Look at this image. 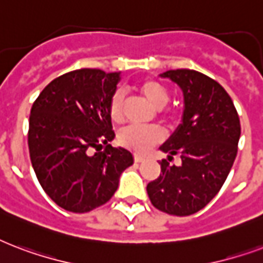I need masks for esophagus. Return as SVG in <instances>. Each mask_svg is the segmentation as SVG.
<instances>
[{
  "label": "esophagus",
  "instance_id": "34e87169",
  "mask_svg": "<svg viewBox=\"0 0 263 263\" xmlns=\"http://www.w3.org/2000/svg\"><path fill=\"white\" fill-rule=\"evenodd\" d=\"M134 160H136L137 163H140V162L144 160V156H141V155H134Z\"/></svg>",
  "mask_w": 263,
  "mask_h": 263
}]
</instances>
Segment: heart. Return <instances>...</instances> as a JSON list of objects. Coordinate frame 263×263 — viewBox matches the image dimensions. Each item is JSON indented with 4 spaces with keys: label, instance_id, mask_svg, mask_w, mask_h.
Returning <instances> with one entry per match:
<instances>
[{
    "label": "heart",
    "instance_id": "obj_1",
    "mask_svg": "<svg viewBox=\"0 0 263 263\" xmlns=\"http://www.w3.org/2000/svg\"><path fill=\"white\" fill-rule=\"evenodd\" d=\"M138 90L146 101L155 108H163L168 101L167 89L158 81L146 79L140 85ZM123 109V93L115 91L109 100V117L112 122L118 123L122 121ZM160 140V133L154 127H141V126H127L119 133V141L126 148L144 154Z\"/></svg>",
    "mask_w": 263,
    "mask_h": 263
}]
</instances>
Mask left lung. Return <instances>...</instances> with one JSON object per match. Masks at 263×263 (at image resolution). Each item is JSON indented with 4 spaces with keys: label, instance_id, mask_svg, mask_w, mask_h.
Segmentation results:
<instances>
[{
    "label": "left lung",
    "instance_id": "left-lung-1",
    "mask_svg": "<svg viewBox=\"0 0 263 263\" xmlns=\"http://www.w3.org/2000/svg\"><path fill=\"white\" fill-rule=\"evenodd\" d=\"M184 95L182 121L159 149L181 164L160 162L162 174L146 185L151 203L160 211L185 217L209 204L222 188L237 154L240 121L231 96L218 82L193 70L160 74Z\"/></svg>",
    "mask_w": 263,
    "mask_h": 263
}]
</instances>
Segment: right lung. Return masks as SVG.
Listing matches in <instances>:
<instances>
[{"label": "right lung", "mask_w": 263, "mask_h": 263, "mask_svg": "<svg viewBox=\"0 0 263 263\" xmlns=\"http://www.w3.org/2000/svg\"><path fill=\"white\" fill-rule=\"evenodd\" d=\"M121 72L82 68L53 79L32 104L28 149L32 168L52 200L71 213H87L112 197L119 177L134 162L114 148L109 100ZM107 146L88 155L89 147Z\"/></svg>", "instance_id": "add662e5"}]
</instances>
